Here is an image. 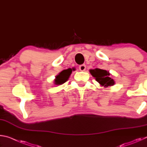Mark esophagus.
Segmentation results:
<instances>
[{
  "instance_id": "34e87169",
  "label": "esophagus",
  "mask_w": 147,
  "mask_h": 147,
  "mask_svg": "<svg viewBox=\"0 0 147 147\" xmlns=\"http://www.w3.org/2000/svg\"><path fill=\"white\" fill-rule=\"evenodd\" d=\"M86 65H84V64L80 65L79 66V69L81 71H84L86 70Z\"/></svg>"
}]
</instances>
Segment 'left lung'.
Masks as SVG:
<instances>
[{"label":"left lung","mask_w":147,"mask_h":147,"mask_svg":"<svg viewBox=\"0 0 147 147\" xmlns=\"http://www.w3.org/2000/svg\"><path fill=\"white\" fill-rule=\"evenodd\" d=\"M90 73L93 76L96 82L100 84L102 86L107 88L108 86H113L115 84V81L110 77V73L103 69L96 68L94 69H91Z\"/></svg>","instance_id":"obj_1"}]
</instances>
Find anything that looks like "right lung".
Returning <instances> with one entry per match:
<instances>
[{
    "mask_svg": "<svg viewBox=\"0 0 147 147\" xmlns=\"http://www.w3.org/2000/svg\"><path fill=\"white\" fill-rule=\"evenodd\" d=\"M71 69H66V70H64L61 72V73L56 76L55 80H54V82H55L54 84H55L56 85H61V84H63L67 80L69 76L71 75Z\"/></svg>",
    "mask_w": 147,
    "mask_h": 147,
    "instance_id": "1",
    "label": "right lung"
}]
</instances>
